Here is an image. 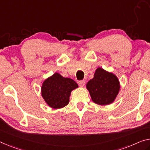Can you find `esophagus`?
Instances as JSON below:
<instances>
[{
  "label": "esophagus",
  "mask_w": 150,
  "mask_h": 150,
  "mask_svg": "<svg viewBox=\"0 0 150 150\" xmlns=\"http://www.w3.org/2000/svg\"><path fill=\"white\" fill-rule=\"evenodd\" d=\"M78 84H79V86L82 88V87H84V84H85V81L84 80H81V81H79Z\"/></svg>",
  "instance_id": "obj_1"
}]
</instances>
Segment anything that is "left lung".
<instances>
[{
	"label": "left lung",
	"instance_id": "obj_1",
	"mask_svg": "<svg viewBox=\"0 0 150 150\" xmlns=\"http://www.w3.org/2000/svg\"><path fill=\"white\" fill-rule=\"evenodd\" d=\"M92 100L99 105L112 103L120 91V82L113 73L98 67L86 85Z\"/></svg>",
	"mask_w": 150,
	"mask_h": 150
}]
</instances>
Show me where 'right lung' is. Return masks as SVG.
<instances>
[{"label":"right lung","instance_id":"add662e5","mask_svg":"<svg viewBox=\"0 0 150 150\" xmlns=\"http://www.w3.org/2000/svg\"><path fill=\"white\" fill-rule=\"evenodd\" d=\"M78 88V85L74 80L55 72L43 82L41 94L50 107L59 109L68 105L71 93Z\"/></svg>","mask_w":150,"mask_h":150}]
</instances>
